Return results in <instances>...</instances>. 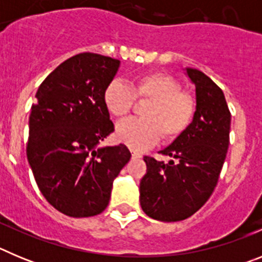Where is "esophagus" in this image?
Returning a JSON list of instances; mask_svg holds the SVG:
<instances>
[{"label": "esophagus", "instance_id": "obj_1", "mask_svg": "<svg viewBox=\"0 0 262 262\" xmlns=\"http://www.w3.org/2000/svg\"><path fill=\"white\" fill-rule=\"evenodd\" d=\"M131 156H133V159H142V155L138 154V152H131Z\"/></svg>", "mask_w": 262, "mask_h": 262}]
</instances>
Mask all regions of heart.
<instances>
[{"mask_svg":"<svg viewBox=\"0 0 262 262\" xmlns=\"http://www.w3.org/2000/svg\"><path fill=\"white\" fill-rule=\"evenodd\" d=\"M148 101L140 119H127L115 128V138L135 151L151 147L163 136L169 142L181 135L193 120L195 103L172 76L152 72L139 76L131 84L114 78L103 89L102 102L115 118H123L134 105L133 97Z\"/></svg>","mask_w":262,"mask_h":262,"instance_id":"1","label":"heart"}]
</instances>
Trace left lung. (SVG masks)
<instances>
[{
	"instance_id": "1",
	"label": "left lung",
	"mask_w": 262,
	"mask_h": 262,
	"mask_svg": "<svg viewBox=\"0 0 262 262\" xmlns=\"http://www.w3.org/2000/svg\"><path fill=\"white\" fill-rule=\"evenodd\" d=\"M186 76L195 85L193 120L160 154L168 163L144 156L147 173L140 181V206L152 219L178 222L207 202L216 186L230 144L231 113L222 89L194 68Z\"/></svg>"
}]
</instances>
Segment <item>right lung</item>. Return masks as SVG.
Masks as SVG:
<instances>
[{
	"label": "right lung",
	"instance_id": "right-lung-1",
	"mask_svg": "<svg viewBox=\"0 0 262 262\" xmlns=\"http://www.w3.org/2000/svg\"><path fill=\"white\" fill-rule=\"evenodd\" d=\"M119 64L98 53L69 57L41 82L31 106L27 160L41 194L68 216L101 214L131 157L124 144L99 147L114 131L102 93Z\"/></svg>",
	"mask_w": 262,
	"mask_h": 262
}]
</instances>
